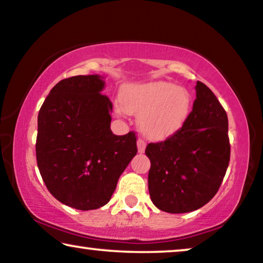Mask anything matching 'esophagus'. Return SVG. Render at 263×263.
<instances>
[{
	"label": "esophagus",
	"instance_id": "1",
	"mask_svg": "<svg viewBox=\"0 0 263 263\" xmlns=\"http://www.w3.org/2000/svg\"><path fill=\"white\" fill-rule=\"evenodd\" d=\"M145 146H146L145 140H144L143 138H138V140H137V147H138L139 154H143L144 151H145Z\"/></svg>",
	"mask_w": 263,
	"mask_h": 263
}]
</instances>
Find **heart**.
Masks as SVG:
<instances>
[{"instance_id": "b5f03b06", "label": "heart", "mask_w": 263, "mask_h": 263, "mask_svg": "<svg viewBox=\"0 0 263 263\" xmlns=\"http://www.w3.org/2000/svg\"><path fill=\"white\" fill-rule=\"evenodd\" d=\"M123 106L127 113L139 116L144 135L163 139L183 127L191 113L192 96L176 84L157 81L127 88Z\"/></svg>"}]
</instances>
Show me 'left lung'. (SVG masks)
<instances>
[{
  "label": "left lung",
  "mask_w": 263,
  "mask_h": 263,
  "mask_svg": "<svg viewBox=\"0 0 263 263\" xmlns=\"http://www.w3.org/2000/svg\"><path fill=\"white\" fill-rule=\"evenodd\" d=\"M183 127L164 142L147 144V176L154 205L168 213L192 212L219 190L230 161L228 116L212 90L200 81Z\"/></svg>",
  "instance_id": "1"
}]
</instances>
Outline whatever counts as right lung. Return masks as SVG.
Here are the masks:
<instances>
[{"mask_svg":"<svg viewBox=\"0 0 263 263\" xmlns=\"http://www.w3.org/2000/svg\"><path fill=\"white\" fill-rule=\"evenodd\" d=\"M99 75L72 76L58 82L38 114L36 163L47 190L76 210L106 205L118 180L137 154L131 131H110L112 102L101 94Z\"/></svg>","mask_w":263,"mask_h":263,"instance_id":"right-lung-1","label":"right lung"}]
</instances>
